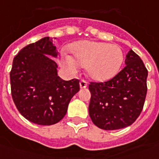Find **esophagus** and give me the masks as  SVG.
I'll use <instances>...</instances> for the list:
<instances>
[{
    "label": "esophagus",
    "mask_w": 159,
    "mask_h": 159,
    "mask_svg": "<svg viewBox=\"0 0 159 159\" xmlns=\"http://www.w3.org/2000/svg\"><path fill=\"white\" fill-rule=\"evenodd\" d=\"M80 86L81 89L83 88H86L87 87V82L84 80H81L80 82Z\"/></svg>",
    "instance_id": "34e87169"
}]
</instances>
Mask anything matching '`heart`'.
<instances>
[{
  "instance_id": "b5f03b06",
  "label": "heart",
  "mask_w": 159,
  "mask_h": 159,
  "mask_svg": "<svg viewBox=\"0 0 159 159\" xmlns=\"http://www.w3.org/2000/svg\"><path fill=\"white\" fill-rule=\"evenodd\" d=\"M73 56L63 54L61 64L66 70L75 73L79 65L86 67L88 76L97 81L110 80L119 73L124 62L120 47L107 43L84 40L71 47Z\"/></svg>"
}]
</instances>
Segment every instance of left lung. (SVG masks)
Returning a JSON list of instances; mask_svg holds the SVG:
<instances>
[{"mask_svg": "<svg viewBox=\"0 0 159 159\" xmlns=\"http://www.w3.org/2000/svg\"><path fill=\"white\" fill-rule=\"evenodd\" d=\"M125 64L110 80L89 84V114L98 128H125L135 122L142 111L148 91V69L132 50L126 55Z\"/></svg>", "mask_w": 159, "mask_h": 159, "instance_id": "1", "label": "left lung"}]
</instances>
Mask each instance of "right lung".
Segmentation results:
<instances>
[{
	"mask_svg": "<svg viewBox=\"0 0 159 159\" xmlns=\"http://www.w3.org/2000/svg\"><path fill=\"white\" fill-rule=\"evenodd\" d=\"M50 57L57 52L50 37L28 45L15 56L10 72L11 97L19 113L40 125H52L65 116L80 80H63Z\"/></svg>",
	"mask_w": 159,
	"mask_h": 159,
	"instance_id": "add662e5",
	"label": "right lung"
}]
</instances>
